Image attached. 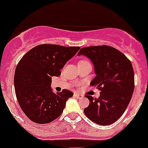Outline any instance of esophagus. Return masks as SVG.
Instances as JSON below:
<instances>
[{
	"label": "esophagus",
	"instance_id": "esophagus-1",
	"mask_svg": "<svg viewBox=\"0 0 148 148\" xmlns=\"http://www.w3.org/2000/svg\"><path fill=\"white\" fill-rule=\"evenodd\" d=\"M74 96L77 99H82L84 97L83 95H81V94H78V93H74Z\"/></svg>",
	"mask_w": 148,
	"mask_h": 148
}]
</instances>
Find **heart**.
Returning <instances> with one entry per match:
<instances>
[{
    "label": "heart",
    "mask_w": 148,
    "mask_h": 148,
    "mask_svg": "<svg viewBox=\"0 0 148 148\" xmlns=\"http://www.w3.org/2000/svg\"><path fill=\"white\" fill-rule=\"evenodd\" d=\"M83 61H86V60H80L78 62H83Z\"/></svg>",
    "instance_id": "heart-1"
}]
</instances>
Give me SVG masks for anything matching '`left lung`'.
I'll use <instances>...</instances> for the list:
<instances>
[{
    "instance_id": "1",
    "label": "left lung",
    "mask_w": 148,
    "mask_h": 148,
    "mask_svg": "<svg viewBox=\"0 0 148 148\" xmlns=\"http://www.w3.org/2000/svg\"><path fill=\"white\" fill-rule=\"evenodd\" d=\"M92 61L96 76L90 85L101 91L98 99L86 95L90 101L84 110L87 118L99 125H109L122 116L134 90V72L130 61L119 50L107 45L84 47L78 56Z\"/></svg>"
}]
</instances>
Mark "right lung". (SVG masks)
Here are the masks:
<instances>
[{"label":"right lung","mask_w":148,"mask_h":148,"mask_svg":"<svg viewBox=\"0 0 148 148\" xmlns=\"http://www.w3.org/2000/svg\"><path fill=\"white\" fill-rule=\"evenodd\" d=\"M79 47L40 44L28 51L16 66L14 76L18 104L26 116L37 124H47L59 117L66 101L73 95L68 90L53 92L52 77L79 50Z\"/></svg>","instance_id":"1"}]
</instances>
